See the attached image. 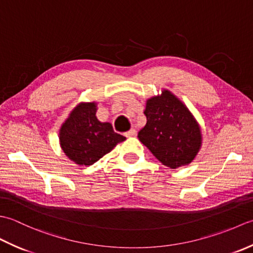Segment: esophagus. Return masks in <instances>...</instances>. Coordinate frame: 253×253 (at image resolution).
<instances>
[{
    "label": "esophagus",
    "instance_id": "esophagus-1",
    "mask_svg": "<svg viewBox=\"0 0 253 253\" xmlns=\"http://www.w3.org/2000/svg\"><path fill=\"white\" fill-rule=\"evenodd\" d=\"M135 135H136V130H135V128H131L130 131H127V132L126 133V136H127V137L135 136Z\"/></svg>",
    "mask_w": 253,
    "mask_h": 253
}]
</instances>
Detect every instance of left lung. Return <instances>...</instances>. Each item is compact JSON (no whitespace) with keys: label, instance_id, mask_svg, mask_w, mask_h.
I'll use <instances>...</instances> for the list:
<instances>
[{"label":"left lung","instance_id":"8db88e82","mask_svg":"<svg viewBox=\"0 0 253 253\" xmlns=\"http://www.w3.org/2000/svg\"><path fill=\"white\" fill-rule=\"evenodd\" d=\"M144 115L147 122L137 137L153 155L171 169L191 164L202 146V131L188 107L163 89L146 100Z\"/></svg>","mask_w":253,"mask_h":253}]
</instances>
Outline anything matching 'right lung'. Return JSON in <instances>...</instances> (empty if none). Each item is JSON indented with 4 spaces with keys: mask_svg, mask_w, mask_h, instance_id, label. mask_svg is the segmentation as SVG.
<instances>
[{
    "mask_svg": "<svg viewBox=\"0 0 253 253\" xmlns=\"http://www.w3.org/2000/svg\"><path fill=\"white\" fill-rule=\"evenodd\" d=\"M97 102H80L62 123L59 140L69 159L81 166H90L111 152L126 137L113 131L109 122L96 117Z\"/></svg>",
    "mask_w": 253,
    "mask_h": 253,
    "instance_id": "add662e5",
    "label": "right lung"
}]
</instances>
